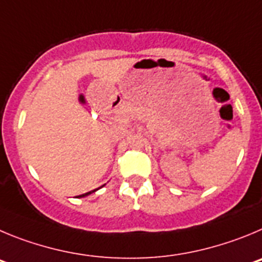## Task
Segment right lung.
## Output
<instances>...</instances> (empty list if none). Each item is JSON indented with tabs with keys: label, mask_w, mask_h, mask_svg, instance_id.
<instances>
[{
	"label": "right lung",
	"mask_w": 262,
	"mask_h": 262,
	"mask_svg": "<svg viewBox=\"0 0 262 262\" xmlns=\"http://www.w3.org/2000/svg\"><path fill=\"white\" fill-rule=\"evenodd\" d=\"M102 188V187H100ZM99 189V188H98ZM98 189H94V190H91V192H87V193H84V194H81V195H78V199H81V197H86V195H89V194H91V193H94V192H96V190Z\"/></svg>",
	"instance_id": "obj_1"
}]
</instances>
